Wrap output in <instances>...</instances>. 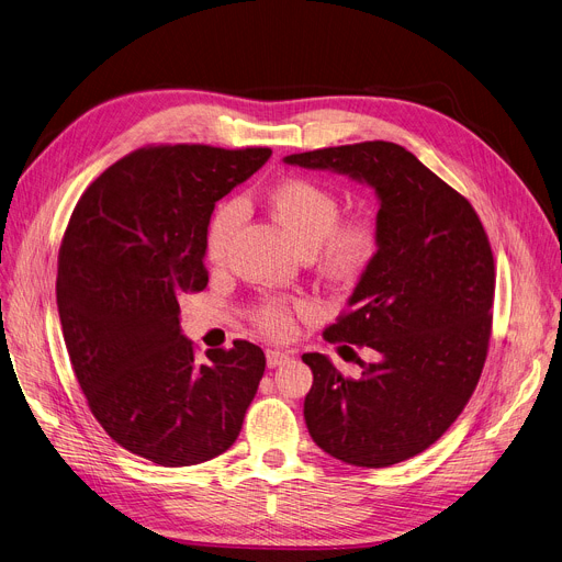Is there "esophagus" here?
Masks as SVG:
<instances>
[{
  "label": "esophagus",
  "instance_id": "obj_1",
  "mask_svg": "<svg viewBox=\"0 0 562 562\" xmlns=\"http://www.w3.org/2000/svg\"><path fill=\"white\" fill-rule=\"evenodd\" d=\"M291 355L289 352H282V350H267V363L269 368H276L280 363H284Z\"/></svg>",
  "mask_w": 562,
  "mask_h": 562
}]
</instances>
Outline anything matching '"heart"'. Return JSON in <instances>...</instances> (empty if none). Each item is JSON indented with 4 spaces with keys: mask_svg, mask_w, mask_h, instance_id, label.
<instances>
[{
    "mask_svg": "<svg viewBox=\"0 0 562 562\" xmlns=\"http://www.w3.org/2000/svg\"><path fill=\"white\" fill-rule=\"evenodd\" d=\"M267 205L284 233L310 252L314 267L331 282H352L368 267L380 248L378 223L370 214L355 212L341 216V199L331 187L312 178H286L267 192ZM241 223V205L223 201L214 207L205 226V255L223 261L231 252ZM310 312L307 301L265 297L250 318L271 339L293 334L295 316Z\"/></svg>",
    "mask_w": 562,
    "mask_h": 562,
    "instance_id": "1",
    "label": "heart"
}]
</instances>
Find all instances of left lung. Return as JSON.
Returning <instances> with one entry per match:
<instances>
[{
	"label": "left lung",
	"instance_id": "left-lung-1",
	"mask_svg": "<svg viewBox=\"0 0 562 562\" xmlns=\"http://www.w3.org/2000/svg\"><path fill=\"white\" fill-rule=\"evenodd\" d=\"M284 160L366 180L380 196V250L350 310L323 331L375 359H359V378L318 352L303 361L314 372L305 397L314 442L344 463L389 468L434 445L479 384L495 301L488 235L470 201L400 144L359 142Z\"/></svg>",
	"mask_w": 562,
	"mask_h": 562
}]
</instances>
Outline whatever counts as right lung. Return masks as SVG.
I'll return each mask as SVG.
<instances>
[{
    "label": "right lung",
    "instance_id": "obj_1",
    "mask_svg": "<svg viewBox=\"0 0 562 562\" xmlns=\"http://www.w3.org/2000/svg\"><path fill=\"white\" fill-rule=\"evenodd\" d=\"M269 156L267 146H144L108 167L69 216L56 280L65 346L92 416L131 454L196 465L241 431L267 357L237 339L196 359L178 301L207 286L214 203Z\"/></svg>",
    "mask_w": 562,
    "mask_h": 562
}]
</instances>
